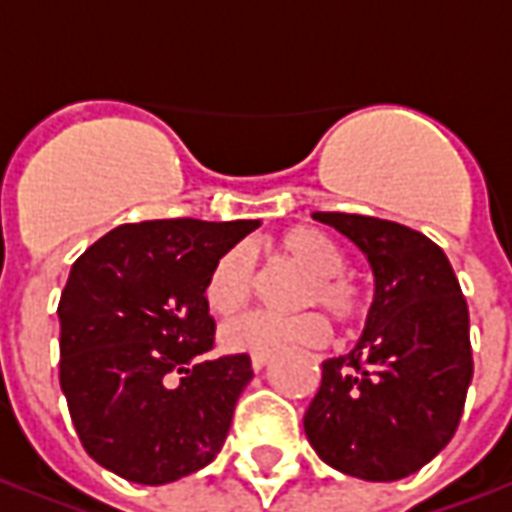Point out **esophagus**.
I'll use <instances>...</instances> for the list:
<instances>
[{"label": "esophagus", "mask_w": 512, "mask_h": 512, "mask_svg": "<svg viewBox=\"0 0 512 512\" xmlns=\"http://www.w3.org/2000/svg\"><path fill=\"white\" fill-rule=\"evenodd\" d=\"M268 365V356L266 354H255L252 356V370H255V373H260V370H263V367Z\"/></svg>", "instance_id": "obj_1"}]
</instances>
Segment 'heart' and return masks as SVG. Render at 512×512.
<instances>
[{"label":"heart","mask_w":512,"mask_h":512,"mask_svg":"<svg viewBox=\"0 0 512 512\" xmlns=\"http://www.w3.org/2000/svg\"><path fill=\"white\" fill-rule=\"evenodd\" d=\"M279 252L293 266L307 271L301 285L299 307H323L334 321L354 323L365 312V293L354 279L345 277V252L332 235L312 227H296L279 238ZM255 293V252L235 244L213 263L205 282V301L216 315H233L249 304ZM329 340V323L321 312L271 315L249 312L224 323L222 345L235 354H279L290 348H310Z\"/></svg>","instance_id":"heart-1"}]
</instances>
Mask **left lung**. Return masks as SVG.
Listing matches in <instances>:
<instances>
[{"label": "left lung", "mask_w": 512, "mask_h": 512, "mask_svg": "<svg viewBox=\"0 0 512 512\" xmlns=\"http://www.w3.org/2000/svg\"><path fill=\"white\" fill-rule=\"evenodd\" d=\"M312 219L365 252L376 296L354 351L323 362L304 430L332 469L392 483L433 461L458 430L474 373L469 307L428 235L362 213Z\"/></svg>", "instance_id": "8db88e82"}]
</instances>
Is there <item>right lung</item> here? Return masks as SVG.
<instances>
[{
  "instance_id": "obj_1",
  "label": "right lung",
  "mask_w": 512,
  "mask_h": 512,
  "mask_svg": "<svg viewBox=\"0 0 512 512\" xmlns=\"http://www.w3.org/2000/svg\"><path fill=\"white\" fill-rule=\"evenodd\" d=\"M257 219L120 224L71 268L60 296V386L87 455L164 485L222 450L252 381L246 354L211 356L213 263Z\"/></svg>"
}]
</instances>
